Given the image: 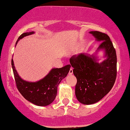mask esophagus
I'll return each mask as SVG.
<instances>
[{"label": "esophagus", "mask_w": 130, "mask_h": 130, "mask_svg": "<svg viewBox=\"0 0 130 130\" xmlns=\"http://www.w3.org/2000/svg\"><path fill=\"white\" fill-rule=\"evenodd\" d=\"M73 74V69H70V71H69V75H72V74Z\"/></svg>", "instance_id": "obj_1"}]
</instances>
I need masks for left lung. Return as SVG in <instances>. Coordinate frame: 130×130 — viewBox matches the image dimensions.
<instances>
[{
  "instance_id": "obj_1",
  "label": "left lung",
  "mask_w": 130,
  "mask_h": 130,
  "mask_svg": "<svg viewBox=\"0 0 130 130\" xmlns=\"http://www.w3.org/2000/svg\"><path fill=\"white\" fill-rule=\"evenodd\" d=\"M97 41L101 42L94 54H81L70 59L77 79L75 95L78 101L90 105L103 99L113 87L116 78L117 57L110 38L98 31H89ZM103 51L106 59L99 62L97 53Z\"/></svg>"
}]
</instances>
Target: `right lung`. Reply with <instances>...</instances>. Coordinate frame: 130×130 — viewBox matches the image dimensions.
<instances>
[{"mask_svg":"<svg viewBox=\"0 0 130 130\" xmlns=\"http://www.w3.org/2000/svg\"><path fill=\"white\" fill-rule=\"evenodd\" d=\"M35 31L23 33L17 40L33 35ZM15 45V46H16ZM11 65L17 87L23 97L27 101L40 107L47 106L55 100L57 95V87L61 80L66 77L71 66L67 65L62 68L52 69L45 77L36 82H29L23 80L17 73L12 58Z\"/></svg>","mask_w":130,"mask_h":130,"instance_id":"obj_1","label":"right lung"}]
</instances>
